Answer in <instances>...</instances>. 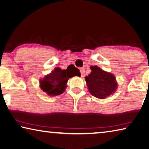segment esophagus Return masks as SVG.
Returning a JSON list of instances; mask_svg holds the SVG:
<instances>
[{"instance_id":"1","label":"esophagus","mask_w":149,"mask_h":149,"mask_svg":"<svg viewBox=\"0 0 149 149\" xmlns=\"http://www.w3.org/2000/svg\"><path fill=\"white\" fill-rule=\"evenodd\" d=\"M80 72H81V77L85 76V69H84V68H81L80 69Z\"/></svg>"}]
</instances>
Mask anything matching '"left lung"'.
<instances>
[{
  "label": "left lung",
  "instance_id": "left-lung-1",
  "mask_svg": "<svg viewBox=\"0 0 149 149\" xmlns=\"http://www.w3.org/2000/svg\"><path fill=\"white\" fill-rule=\"evenodd\" d=\"M90 68L91 72L85 79L92 95L99 99H105L115 93L118 87L115 75L97 66H92Z\"/></svg>",
  "mask_w": 149,
  "mask_h": 149
}]
</instances>
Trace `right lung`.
I'll return each instance as SVG.
<instances>
[{
    "label": "right lung",
    "instance_id": "add662e5",
    "mask_svg": "<svg viewBox=\"0 0 149 149\" xmlns=\"http://www.w3.org/2000/svg\"><path fill=\"white\" fill-rule=\"evenodd\" d=\"M75 75L80 77L81 74L79 69L74 66L68 67L66 70L56 67L50 74L40 79V87L49 96L60 95L67 87L66 84L69 78Z\"/></svg>",
    "mask_w": 149,
    "mask_h": 149
}]
</instances>
